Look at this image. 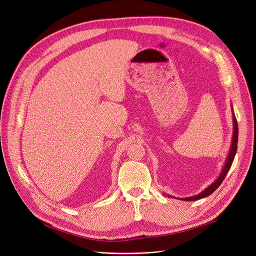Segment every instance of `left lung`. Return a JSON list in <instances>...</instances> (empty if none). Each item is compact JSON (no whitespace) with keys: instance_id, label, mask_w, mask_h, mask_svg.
<instances>
[{"instance_id":"left-lung-1","label":"left lung","mask_w":256,"mask_h":256,"mask_svg":"<svg viewBox=\"0 0 256 256\" xmlns=\"http://www.w3.org/2000/svg\"><path fill=\"white\" fill-rule=\"evenodd\" d=\"M234 136H232V148H230V155L228 157V161H226V164H225V166L222 170V174H220V176L218 178L217 181L212 184L211 186H208L206 190H204L200 194L196 195V196H191V198H183L184 200H202L204 198H206L208 196V195H211L220 185L221 183L223 182L224 178L226 176L228 172H230V166L234 162V156H236V148H238V122H236V118L234 116Z\"/></svg>"}]
</instances>
